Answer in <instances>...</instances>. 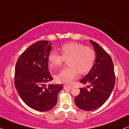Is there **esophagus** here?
Instances as JSON below:
<instances>
[{
    "label": "esophagus",
    "mask_w": 129,
    "mask_h": 129,
    "mask_svg": "<svg viewBox=\"0 0 129 129\" xmlns=\"http://www.w3.org/2000/svg\"><path fill=\"white\" fill-rule=\"evenodd\" d=\"M72 88V87L69 86V85H64V89L65 90H67V89H71Z\"/></svg>",
    "instance_id": "esophagus-1"
}]
</instances>
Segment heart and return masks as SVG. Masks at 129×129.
I'll use <instances>...</instances> for the list:
<instances>
[{
	"label": "heart",
	"instance_id": "obj_1",
	"mask_svg": "<svg viewBox=\"0 0 129 129\" xmlns=\"http://www.w3.org/2000/svg\"><path fill=\"white\" fill-rule=\"evenodd\" d=\"M62 54L55 51H51L48 56L49 65L51 69L58 68L68 60L70 66L63 69L55 76V80L58 83L71 84L81 74H86L93 68L96 58V53L93 48L81 43L69 42L63 44L60 47Z\"/></svg>",
	"mask_w": 129,
	"mask_h": 129
}]
</instances>
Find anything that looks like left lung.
<instances>
[{
  "mask_svg": "<svg viewBox=\"0 0 129 129\" xmlns=\"http://www.w3.org/2000/svg\"><path fill=\"white\" fill-rule=\"evenodd\" d=\"M96 52L94 64L88 74L80 80L86 87L80 88L75 98L76 105L85 111L101 107L108 99L115 82L113 62L110 55L96 42L90 40Z\"/></svg>",
  "mask_w": 129,
  "mask_h": 129,
  "instance_id": "8db88e82",
  "label": "left lung"
}]
</instances>
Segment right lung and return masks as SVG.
<instances>
[{
	"label": "right lung",
	"mask_w": 129,
	"mask_h": 129,
	"mask_svg": "<svg viewBox=\"0 0 129 129\" xmlns=\"http://www.w3.org/2000/svg\"><path fill=\"white\" fill-rule=\"evenodd\" d=\"M51 49L48 41H38L21 54L15 66V86L19 96L28 106L41 112L54 107L63 88L61 84L46 85L53 79L48 65Z\"/></svg>",
	"instance_id": "1"
}]
</instances>
